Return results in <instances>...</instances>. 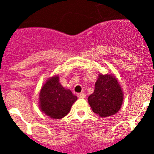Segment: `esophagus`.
<instances>
[{"instance_id": "esophagus-1", "label": "esophagus", "mask_w": 154, "mask_h": 154, "mask_svg": "<svg viewBox=\"0 0 154 154\" xmlns=\"http://www.w3.org/2000/svg\"><path fill=\"white\" fill-rule=\"evenodd\" d=\"M77 97H80V98H86V95L84 93H79V94H77Z\"/></svg>"}]
</instances>
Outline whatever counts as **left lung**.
I'll list each match as a JSON object with an SVG mask.
<instances>
[{
  "mask_svg": "<svg viewBox=\"0 0 154 154\" xmlns=\"http://www.w3.org/2000/svg\"><path fill=\"white\" fill-rule=\"evenodd\" d=\"M88 101L92 111L100 117H108L119 112L123 102V92L116 77L100 74Z\"/></svg>",
  "mask_w": 154,
  "mask_h": 154,
  "instance_id": "8db88e82",
  "label": "left lung"
}]
</instances>
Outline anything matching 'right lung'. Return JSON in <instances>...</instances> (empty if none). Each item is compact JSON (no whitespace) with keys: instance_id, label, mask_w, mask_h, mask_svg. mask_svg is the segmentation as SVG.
Instances as JSON below:
<instances>
[{"instance_id":"1","label":"right lung","mask_w":154,"mask_h":154,"mask_svg":"<svg viewBox=\"0 0 154 154\" xmlns=\"http://www.w3.org/2000/svg\"><path fill=\"white\" fill-rule=\"evenodd\" d=\"M69 89H66L59 82V77L50 78L42 88L39 94L41 110L51 118L60 119L69 112L73 103L77 100Z\"/></svg>"}]
</instances>
